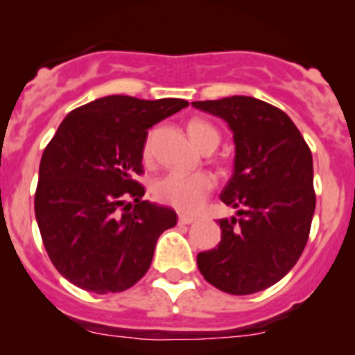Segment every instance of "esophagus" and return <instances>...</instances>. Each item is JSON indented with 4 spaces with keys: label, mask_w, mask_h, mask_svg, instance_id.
I'll return each instance as SVG.
<instances>
[{
    "label": "esophagus",
    "mask_w": 355,
    "mask_h": 355,
    "mask_svg": "<svg viewBox=\"0 0 355 355\" xmlns=\"http://www.w3.org/2000/svg\"><path fill=\"white\" fill-rule=\"evenodd\" d=\"M195 220L197 218L189 217V215H180V217H178V223H180V225H190V223H193Z\"/></svg>",
    "instance_id": "esophagus-1"
}]
</instances>
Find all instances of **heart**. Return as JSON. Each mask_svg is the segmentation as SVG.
I'll return each instance as SVG.
<instances>
[{"label":"heart","mask_w":355,"mask_h":355,"mask_svg":"<svg viewBox=\"0 0 355 355\" xmlns=\"http://www.w3.org/2000/svg\"><path fill=\"white\" fill-rule=\"evenodd\" d=\"M190 137L195 145L203 150L211 144L218 145V132L214 126L202 120H191L189 123ZM150 141H146L144 155L150 157ZM215 189V178L209 173L187 175L180 172H170L157 178L153 183V195L158 202L166 203L180 211H195L205 203L210 191Z\"/></svg>","instance_id":"b5f03b06"}]
</instances>
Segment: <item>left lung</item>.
<instances>
[{
    "label": "left lung",
    "mask_w": 355,
    "mask_h": 355,
    "mask_svg": "<svg viewBox=\"0 0 355 355\" xmlns=\"http://www.w3.org/2000/svg\"><path fill=\"white\" fill-rule=\"evenodd\" d=\"M191 105L234 133V175L220 198L239 209L218 220L222 239L197 255L198 270L227 294H255L288 274L307 243L315 210L311 148L294 121L262 100L235 95Z\"/></svg>",
    "instance_id": "obj_1"
}]
</instances>
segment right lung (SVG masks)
I'll use <instances>...</instances> for the list:
<instances>
[{
	"label": "right lung",
	"instance_id": "add662e5",
	"mask_svg": "<svg viewBox=\"0 0 355 355\" xmlns=\"http://www.w3.org/2000/svg\"><path fill=\"white\" fill-rule=\"evenodd\" d=\"M185 107L180 98L110 95L61 121L40 162L35 215L53 266L73 285L115 294L146 274L177 214L141 200L135 175L144 173L148 128Z\"/></svg>",
	"mask_w": 355,
	"mask_h": 355
}]
</instances>
